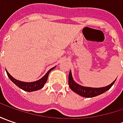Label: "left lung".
Listing matches in <instances>:
<instances>
[{
  "label": "left lung",
  "mask_w": 123,
  "mask_h": 123,
  "mask_svg": "<svg viewBox=\"0 0 123 123\" xmlns=\"http://www.w3.org/2000/svg\"><path fill=\"white\" fill-rule=\"evenodd\" d=\"M116 79L111 83V84L105 87H85L77 84L74 81L72 73L70 71L68 75V84L70 89L74 92L77 93V94L81 96V97H86V98H91V97H97L98 95H100L103 93L105 92L108 90H110L111 87L114 85V83L116 81Z\"/></svg>",
  "instance_id": "1"
}]
</instances>
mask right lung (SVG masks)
<instances>
[{
  "instance_id": "1",
  "label": "right lung",
  "mask_w": 123,
  "mask_h": 123,
  "mask_svg": "<svg viewBox=\"0 0 123 123\" xmlns=\"http://www.w3.org/2000/svg\"><path fill=\"white\" fill-rule=\"evenodd\" d=\"M55 68V66L50 69L42 78H41L40 79H39L36 81H33V82H23V81H18V80L13 78L12 75L7 72V70H6V71H7V76L9 77V78L10 79V80L13 83H15L18 87H20V89L25 90V91H26V92H33V91L38 90H40V89L44 87V84L47 81V79H48L50 72L53 69H54Z\"/></svg>"
}]
</instances>
